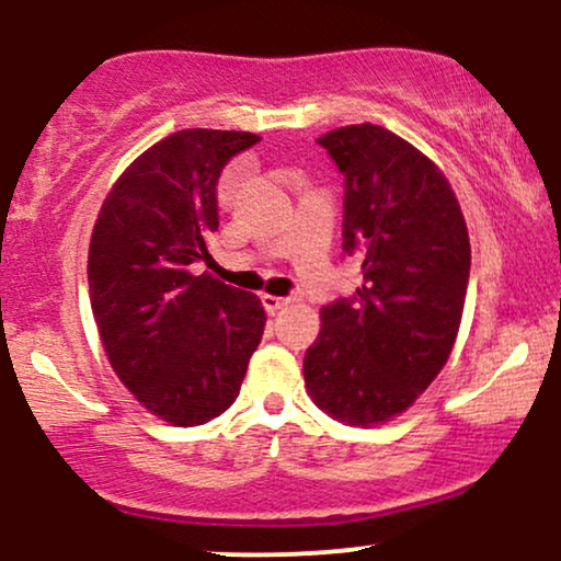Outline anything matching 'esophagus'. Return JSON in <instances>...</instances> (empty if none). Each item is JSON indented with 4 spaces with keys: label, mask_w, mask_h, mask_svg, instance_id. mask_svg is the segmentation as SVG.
I'll return each mask as SVG.
<instances>
[{
    "label": "esophagus",
    "mask_w": 561,
    "mask_h": 561,
    "mask_svg": "<svg viewBox=\"0 0 561 561\" xmlns=\"http://www.w3.org/2000/svg\"><path fill=\"white\" fill-rule=\"evenodd\" d=\"M261 302H263V308H266L268 313H276L279 308L287 306V298H276V295H261Z\"/></svg>",
    "instance_id": "esophagus-1"
}]
</instances>
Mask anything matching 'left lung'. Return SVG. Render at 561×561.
I'll return each instance as SVG.
<instances>
[{
    "label": "left lung",
    "mask_w": 561,
    "mask_h": 561,
    "mask_svg": "<svg viewBox=\"0 0 561 561\" xmlns=\"http://www.w3.org/2000/svg\"><path fill=\"white\" fill-rule=\"evenodd\" d=\"M317 141L345 176L343 250L362 259V285L321 308L302 375L332 420L371 427L403 414L446 366L472 250L448 179L414 145L375 124Z\"/></svg>",
    "instance_id": "left-lung-1"
}]
</instances>
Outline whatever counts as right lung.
I'll return each instance as SVG.
<instances>
[{
	"label": "right lung",
	"instance_id": "add662e5",
	"mask_svg": "<svg viewBox=\"0 0 561 561\" xmlns=\"http://www.w3.org/2000/svg\"><path fill=\"white\" fill-rule=\"evenodd\" d=\"M259 134L184 128L107 192L89 244V298L113 371L150 414L195 427L240 396L266 311L208 266L224 165Z\"/></svg>",
	"mask_w": 561,
	"mask_h": 561
}]
</instances>
